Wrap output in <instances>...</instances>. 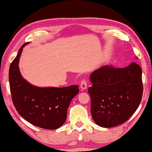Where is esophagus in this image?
<instances>
[{"label":"esophagus","instance_id":"obj_1","mask_svg":"<svg viewBox=\"0 0 152 152\" xmlns=\"http://www.w3.org/2000/svg\"><path fill=\"white\" fill-rule=\"evenodd\" d=\"M87 88V82L85 79H83L80 82V88L82 90H86Z\"/></svg>","mask_w":152,"mask_h":152}]
</instances>
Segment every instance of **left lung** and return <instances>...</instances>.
<instances>
[{
    "label": "left lung",
    "mask_w": 152,
    "mask_h": 152,
    "mask_svg": "<svg viewBox=\"0 0 152 152\" xmlns=\"http://www.w3.org/2000/svg\"><path fill=\"white\" fill-rule=\"evenodd\" d=\"M92 117L98 125L113 127L129 119L143 94L142 70L135 62L124 68L105 65L90 77Z\"/></svg>",
    "instance_id": "left-lung-1"
}]
</instances>
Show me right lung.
Wrapping results in <instances>:
<instances>
[{"instance_id": "add662e5", "label": "right lung", "mask_w": 152, "mask_h": 152, "mask_svg": "<svg viewBox=\"0 0 152 152\" xmlns=\"http://www.w3.org/2000/svg\"><path fill=\"white\" fill-rule=\"evenodd\" d=\"M24 43L10 66L9 78L12 103L23 118L37 127L56 129L65 123L72 99L78 93V85L64 88H39L23 78L19 69Z\"/></svg>"}]
</instances>
